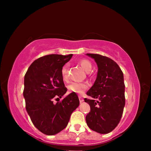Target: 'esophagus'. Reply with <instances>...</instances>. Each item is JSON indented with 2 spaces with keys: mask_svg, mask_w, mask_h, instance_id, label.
<instances>
[{
  "mask_svg": "<svg viewBox=\"0 0 151 151\" xmlns=\"http://www.w3.org/2000/svg\"><path fill=\"white\" fill-rule=\"evenodd\" d=\"M78 99H79V101H80V103H83V102L84 101V99H83V97L78 96Z\"/></svg>",
  "mask_w": 151,
  "mask_h": 151,
  "instance_id": "34e87169",
  "label": "esophagus"
}]
</instances>
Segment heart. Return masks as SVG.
Segmentation results:
<instances>
[{
    "label": "heart",
    "instance_id": "heart-1",
    "mask_svg": "<svg viewBox=\"0 0 151 151\" xmlns=\"http://www.w3.org/2000/svg\"><path fill=\"white\" fill-rule=\"evenodd\" d=\"M79 64L82 68L85 70L86 73L91 72L93 68V65L90 61L86 59H82L79 61ZM69 68L70 65L66 64L63 66L61 70L62 76L65 81H67L69 78ZM88 88V84L86 83H81V82H73L68 86V88L70 92L76 94H82Z\"/></svg>",
    "mask_w": 151,
    "mask_h": 151
}]
</instances>
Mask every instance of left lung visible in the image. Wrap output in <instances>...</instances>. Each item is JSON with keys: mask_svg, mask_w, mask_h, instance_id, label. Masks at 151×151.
Wrapping results in <instances>:
<instances>
[{"mask_svg": "<svg viewBox=\"0 0 151 151\" xmlns=\"http://www.w3.org/2000/svg\"><path fill=\"white\" fill-rule=\"evenodd\" d=\"M98 66L96 78L86 93L92 99H85L91 107L86 122L91 130L107 134L119 123L125 105L124 76L119 65L109 57L86 54Z\"/></svg>", "mask_w": 151, "mask_h": 151, "instance_id": "8db88e82", "label": "left lung"}]
</instances>
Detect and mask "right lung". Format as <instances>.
Masks as SVG:
<instances>
[{"label": "right lung", "instance_id": "right-lung-1", "mask_svg": "<svg viewBox=\"0 0 151 151\" xmlns=\"http://www.w3.org/2000/svg\"><path fill=\"white\" fill-rule=\"evenodd\" d=\"M72 57V54L44 56L35 60L25 74L26 110L35 127L47 135L56 134L66 128L71 114L79 105L75 93L53 103V99H60L67 91L61 70Z\"/></svg>", "mask_w": 151, "mask_h": 151}]
</instances>
